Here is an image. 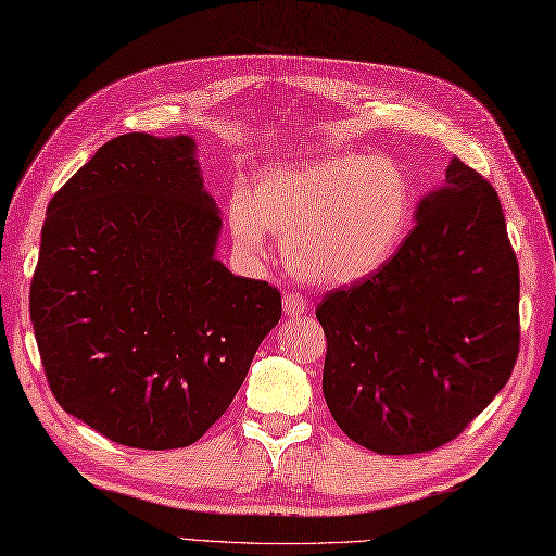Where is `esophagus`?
I'll use <instances>...</instances> for the list:
<instances>
[{
	"instance_id": "obj_1",
	"label": "esophagus",
	"mask_w": 556,
	"mask_h": 556,
	"mask_svg": "<svg viewBox=\"0 0 556 556\" xmlns=\"http://www.w3.org/2000/svg\"><path fill=\"white\" fill-rule=\"evenodd\" d=\"M308 308V302L304 300V296L300 292H288L286 296H282V311H286V316H302L306 314Z\"/></svg>"
}]
</instances>
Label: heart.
<instances>
[{"instance_id": "1", "label": "heart", "mask_w": 556, "mask_h": 556, "mask_svg": "<svg viewBox=\"0 0 556 556\" xmlns=\"http://www.w3.org/2000/svg\"><path fill=\"white\" fill-rule=\"evenodd\" d=\"M415 195L396 162L363 153L266 169L228 205L238 252L266 254V233L294 276L349 286L377 274L410 231Z\"/></svg>"}]
</instances>
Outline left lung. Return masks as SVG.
<instances>
[{
  "label": "left lung",
  "instance_id": "8db88e82",
  "mask_svg": "<svg viewBox=\"0 0 556 556\" xmlns=\"http://www.w3.org/2000/svg\"><path fill=\"white\" fill-rule=\"evenodd\" d=\"M325 403L380 455L453 441L509 380L519 354V264L495 188L453 157L399 252L316 308Z\"/></svg>",
  "mask_w": 556,
  "mask_h": 556
}]
</instances>
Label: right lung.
<instances>
[{"label":"right lung","mask_w":556,"mask_h":556,"mask_svg":"<svg viewBox=\"0 0 556 556\" xmlns=\"http://www.w3.org/2000/svg\"><path fill=\"white\" fill-rule=\"evenodd\" d=\"M191 137L131 131L51 198L30 318L65 413L129 448L195 443L280 320V292L216 260L222 212Z\"/></svg>","instance_id":"right-lung-1"}]
</instances>
